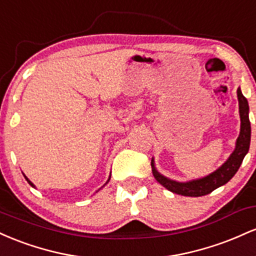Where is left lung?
Instances as JSON below:
<instances>
[{
	"label": "left lung",
	"mask_w": 256,
	"mask_h": 256,
	"mask_svg": "<svg viewBox=\"0 0 256 256\" xmlns=\"http://www.w3.org/2000/svg\"><path fill=\"white\" fill-rule=\"evenodd\" d=\"M237 98H238L240 106V136L236 140V148L232 152L230 158L219 167L216 171L206 177L194 179L189 182H176L165 177L158 173L155 168L154 158H152V171L156 180L162 186H165L170 192L178 194V195L190 196V198H198V196L208 195L216 190V188L222 186L228 183L230 179L238 171L243 158L249 150L250 146V122H249V106L246 98L243 96L242 91L237 89Z\"/></svg>",
	"instance_id": "8db88e82"
}]
</instances>
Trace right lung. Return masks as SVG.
I'll use <instances>...</instances> for the list:
<instances>
[{"label":"right lung","mask_w":256,"mask_h":256,"mask_svg":"<svg viewBox=\"0 0 256 256\" xmlns=\"http://www.w3.org/2000/svg\"><path fill=\"white\" fill-rule=\"evenodd\" d=\"M24 177H25V179H26V180H28V184H30V185H31V186H34V183H32V182L30 180V179H28V177H26V176H25V174H24ZM110 178H108V180H107V182H106V184H107V183H108V182H110ZM100 189H101V188H100ZM100 189H98V190H100Z\"/></svg>","instance_id":"obj_1"}]
</instances>
